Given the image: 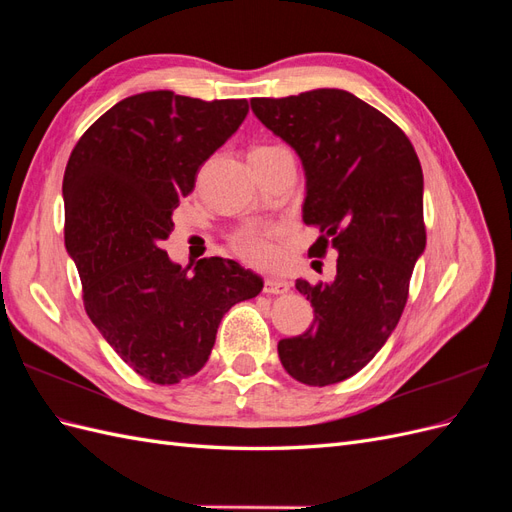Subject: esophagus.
I'll return each instance as SVG.
<instances>
[{
  "label": "esophagus",
  "instance_id": "obj_1",
  "mask_svg": "<svg viewBox=\"0 0 512 512\" xmlns=\"http://www.w3.org/2000/svg\"><path fill=\"white\" fill-rule=\"evenodd\" d=\"M290 290V284L280 277H267L265 280V292L267 294H286Z\"/></svg>",
  "mask_w": 512,
  "mask_h": 512
}]
</instances>
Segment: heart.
Here are the masks:
<instances>
[{"mask_svg":"<svg viewBox=\"0 0 512 512\" xmlns=\"http://www.w3.org/2000/svg\"><path fill=\"white\" fill-rule=\"evenodd\" d=\"M277 147H256L252 153L258 151H269ZM280 235V228L271 224H245L239 230L232 232L230 247L243 262L254 267H269L277 258L275 250V239Z\"/></svg>","mask_w":512,"mask_h":512,"instance_id":"b5f03b06","label":"heart"}]
</instances>
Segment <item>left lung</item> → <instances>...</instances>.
<instances>
[{
    "label": "left lung",
    "instance_id": "8db88e82",
    "mask_svg": "<svg viewBox=\"0 0 512 512\" xmlns=\"http://www.w3.org/2000/svg\"><path fill=\"white\" fill-rule=\"evenodd\" d=\"M250 104L303 162V222L320 228L309 254H339L331 284L297 280L316 318L303 335L282 339L277 354L294 380L337 384L374 359L404 314L427 241L423 168L404 130L350 91Z\"/></svg>",
    "mask_w": 512,
    "mask_h": 512
}]
</instances>
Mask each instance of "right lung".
<instances>
[{"label": "right lung", "mask_w": 512, "mask_h": 512, "mask_svg": "<svg viewBox=\"0 0 512 512\" xmlns=\"http://www.w3.org/2000/svg\"><path fill=\"white\" fill-rule=\"evenodd\" d=\"M247 100L145 91L89 126L64 173L66 250L83 282L85 312L138 376L177 384L205 367L228 309L262 280L228 258L194 273L160 243L198 168L237 132Z\"/></svg>", "instance_id": "obj_1"}]
</instances>
